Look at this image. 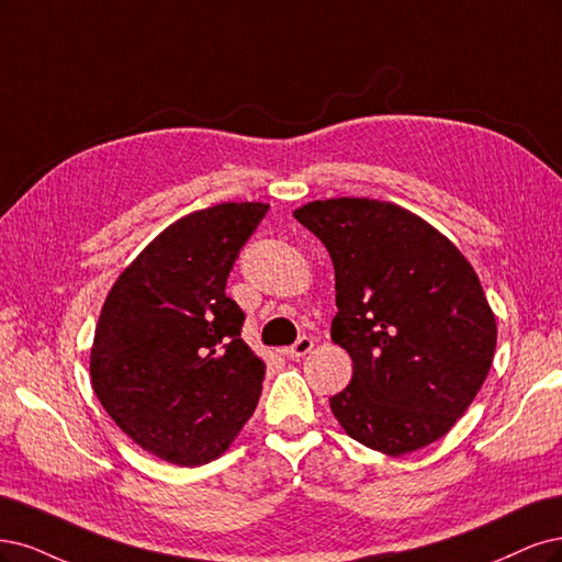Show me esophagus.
<instances>
[{
  "mask_svg": "<svg viewBox=\"0 0 562 562\" xmlns=\"http://www.w3.org/2000/svg\"><path fill=\"white\" fill-rule=\"evenodd\" d=\"M313 346H315V340H313L311 336H301V338L294 342V346L284 348L282 355H286L289 359H301V357H305L307 352L313 350Z\"/></svg>",
  "mask_w": 562,
  "mask_h": 562,
  "instance_id": "34e87169",
  "label": "esophagus"
}]
</instances>
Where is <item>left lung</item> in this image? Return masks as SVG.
Masks as SVG:
<instances>
[{
    "label": "left lung",
    "instance_id": "1",
    "mask_svg": "<svg viewBox=\"0 0 562 562\" xmlns=\"http://www.w3.org/2000/svg\"><path fill=\"white\" fill-rule=\"evenodd\" d=\"M294 216L334 261L331 340L352 359L350 385L329 400L336 420L392 458L441 439L495 355L497 324L474 268L394 203L329 198Z\"/></svg>",
    "mask_w": 562,
    "mask_h": 562
}]
</instances>
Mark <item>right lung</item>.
I'll use <instances>...</instances> for the list:
<instances>
[{
    "instance_id": "add662e5",
    "label": "right lung",
    "mask_w": 562,
    "mask_h": 562,
    "mask_svg": "<svg viewBox=\"0 0 562 562\" xmlns=\"http://www.w3.org/2000/svg\"><path fill=\"white\" fill-rule=\"evenodd\" d=\"M266 212L222 203L182 216L106 294L90 380L110 418L160 460H216L259 404L266 364L240 338L226 280Z\"/></svg>"
}]
</instances>
